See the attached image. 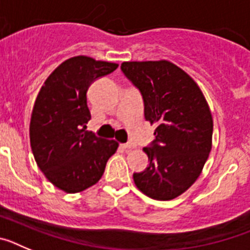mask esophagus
Wrapping results in <instances>:
<instances>
[{"mask_svg": "<svg viewBox=\"0 0 250 250\" xmlns=\"http://www.w3.org/2000/svg\"><path fill=\"white\" fill-rule=\"evenodd\" d=\"M135 146V143H125V144H123L124 149H134Z\"/></svg>", "mask_w": 250, "mask_h": 250, "instance_id": "1", "label": "esophagus"}]
</instances>
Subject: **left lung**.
Instances as JSON below:
<instances>
[{"instance_id":"8db88e82","label":"left lung","mask_w":250,"mask_h":250,"mask_svg":"<svg viewBox=\"0 0 250 250\" xmlns=\"http://www.w3.org/2000/svg\"><path fill=\"white\" fill-rule=\"evenodd\" d=\"M121 71L140 91L145 119L158 125L144 147L149 167L134 173V182L151 199H174L194 184L209 156V106L195 81L169 61L123 62Z\"/></svg>"}]
</instances>
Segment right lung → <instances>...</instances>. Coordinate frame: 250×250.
Returning a JSON list of instances; mask_svg holds the SVG:
<instances>
[{
  "mask_svg": "<svg viewBox=\"0 0 250 250\" xmlns=\"http://www.w3.org/2000/svg\"><path fill=\"white\" fill-rule=\"evenodd\" d=\"M116 68L118 63L72 57L47 77L37 95L31 115V147L46 178L66 193H79L96 184L118 149L116 141L85 131L91 119L87 90Z\"/></svg>",
  "mask_w": 250,
  "mask_h": 250,
  "instance_id": "obj_1",
  "label": "right lung"
}]
</instances>
